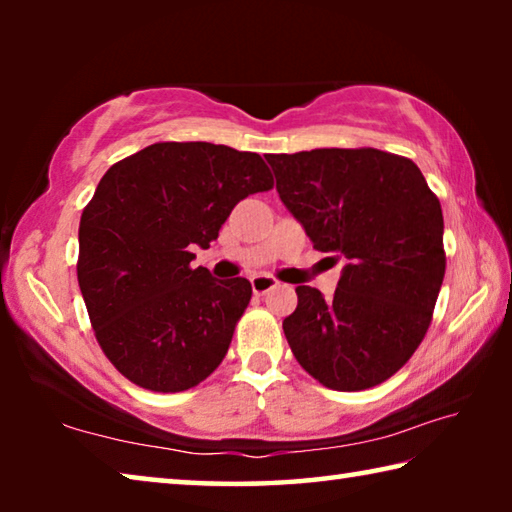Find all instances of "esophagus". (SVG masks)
<instances>
[{
    "label": "esophagus",
    "instance_id": "34e87169",
    "mask_svg": "<svg viewBox=\"0 0 512 512\" xmlns=\"http://www.w3.org/2000/svg\"><path fill=\"white\" fill-rule=\"evenodd\" d=\"M250 284H253L255 296H264V293H268V291L277 287V280L271 275H255L253 280H250Z\"/></svg>",
    "mask_w": 512,
    "mask_h": 512
}]
</instances>
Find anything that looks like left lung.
<instances>
[{
  "instance_id": "8db88e82",
  "label": "left lung",
  "mask_w": 512,
  "mask_h": 512,
  "mask_svg": "<svg viewBox=\"0 0 512 512\" xmlns=\"http://www.w3.org/2000/svg\"><path fill=\"white\" fill-rule=\"evenodd\" d=\"M277 194L320 253L348 259L332 298L296 287L293 357L332 391L393 377L431 325L445 277L443 210L415 162L379 149L268 155Z\"/></svg>"
}]
</instances>
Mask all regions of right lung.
Masks as SVG:
<instances>
[{
    "instance_id": "add662e5",
    "label": "right lung",
    "mask_w": 512,
    "mask_h": 512,
    "mask_svg": "<svg viewBox=\"0 0 512 512\" xmlns=\"http://www.w3.org/2000/svg\"><path fill=\"white\" fill-rule=\"evenodd\" d=\"M271 187L257 153L210 142H158L106 171L81 214L76 275L128 381L180 393L219 368L253 287L192 268V246L210 248L232 207Z\"/></svg>"
}]
</instances>
